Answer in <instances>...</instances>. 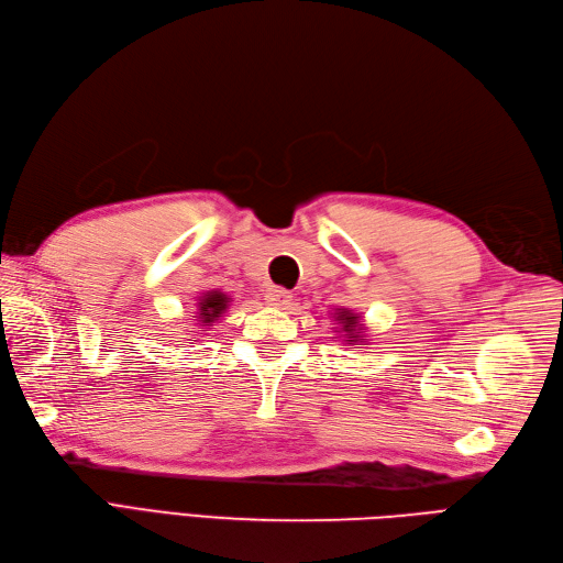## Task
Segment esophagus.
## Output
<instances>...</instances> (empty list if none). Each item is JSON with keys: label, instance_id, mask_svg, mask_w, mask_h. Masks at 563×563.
<instances>
[{"label": "esophagus", "instance_id": "esophagus-1", "mask_svg": "<svg viewBox=\"0 0 563 563\" xmlns=\"http://www.w3.org/2000/svg\"><path fill=\"white\" fill-rule=\"evenodd\" d=\"M265 302L275 305V308H288V302H291V294H288L286 288L269 286L267 294H265Z\"/></svg>", "mask_w": 563, "mask_h": 563}]
</instances>
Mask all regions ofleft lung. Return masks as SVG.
<instances>
[{"label": "left lung", "mask_w": 563, "mask_h": 563, "mask_svg": "<svg viewBox=\"0 0 563 563\" xmlns=\"http://www.w3.org/2000/svg\"><path fill=\"white\" fill-rule=\"evenodd\" d=\"M338 317H335V321L340 323V331L345 333V338H347V345H354V343H364V327L360 323V314H354L352 310H340V312H335Z\"/></svg>", "instance_id": "obj_1"}]
</instances>
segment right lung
Instances as JSON below:
<instances>
[{"label":"right lung","instance_id":"obj_1","mask_svg":"<svg viewBox=\"0 0 563 563\" xmlns=\"http://www.w3.org/2000/svg\"><path fill=\"white\" fill-rule=\"evenodd\" d=\"M228 305H230V298L225 294H220V291L203 294L197 302L199 327H211V323L228 310Z\"/></svg>","mask_w":563,"mask_h":563}]
</instances>
